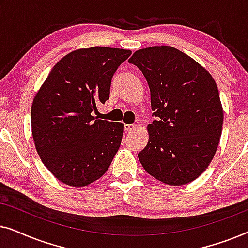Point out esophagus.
Wrapping results in <instances>:
<instances>
[{"label":"esophagus","mask_w":248,"mask_h":248,"mask_svg":"<svg viewBox=\"0 0 248 248\" xmlns=\"http://www.w3.org/2000/svg\"><path fill=\"white\" fill-rule=\"evenodd\" d=\"M124 128H125V131H127V132H132V131H134L135 128H137V126H135L134 124H125Z\"/></svg>","instance_id":"esophagus-1"}]
</instances>
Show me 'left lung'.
Segmentation results:
<instances>
[{"label":"left lung","mask_w":248,"mask_h":248,"mask_svg":"<svg viewBox=\"0 0 248 248\" xmlns=\"http://www.w3.org/2000/svg\"><path fill=\"white\" fill-rule=\"evenodd\" d=\"M128 62L148 81L155 117L139 160L165 184L194 181L210 165L221 137L223 111L215 80L192 57L170 46L139 49Z\"/></svg>","instance_id":"1"}]
</instances>
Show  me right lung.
<instances>
[{"mask_svg":"<svg viewBox=\"0 0 248 248\" xmlns=\"http://www.w3.org/2000/svg\"><path fill=\"white\" fill-rule=\"evenodd\" d=\"M131 54L99 46L74 50L57 62L33 98L36 150L64 184L83 187L97 181L120 149L123 124L93 113L109 99L114 73Z\"/></svg>","mask_w":248,"mask_h":248,"instance_id":"1","label":"right lung"}]
</instances>
